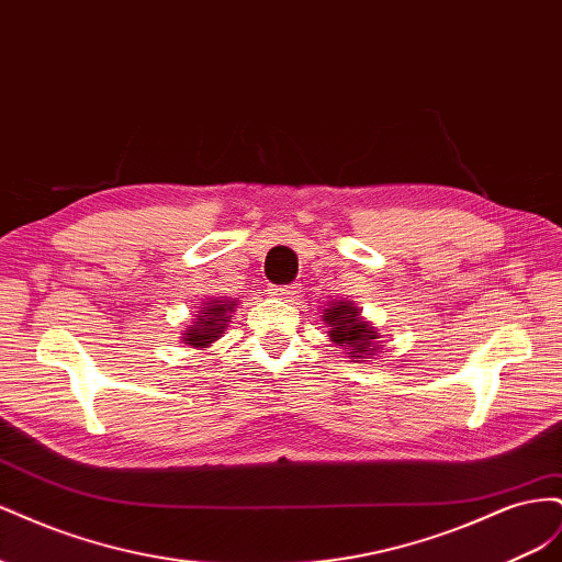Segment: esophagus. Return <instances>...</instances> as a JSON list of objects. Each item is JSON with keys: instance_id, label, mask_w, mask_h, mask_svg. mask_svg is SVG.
Returning a JSON list of instances; mask_svg holds the SVG:
<instances>
[{"instance_id": "obj_1", "label": "esophagus", "mask_w": 562, "mask_h": 562, "mask_svg": "<svg viewBox=\"0 0 562 562\" xmlns=\"http://www.w3.org/2000/svg\"><path fill=\"white\" fill-rule=\"evenodd\" d=\"M271 295L283 297V300H293L300 295V283H291V285H271L269 288Z\"/></svg>"}]
</instances>
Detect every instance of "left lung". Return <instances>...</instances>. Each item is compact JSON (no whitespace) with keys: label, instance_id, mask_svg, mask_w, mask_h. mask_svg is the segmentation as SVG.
Segmentation results:
<instances>
[{"label":"left lung","instance_id":"left-lung-1","mask_svg":"<svg viewBox=\"0 0 562 562\" xmlns=\"http://www.w3.org/2000/svg\"><path fill=\"white\" fill-rule=\"evenodd\" d=\"M326 307L328 310H323V321L328 326V337L349 353V359L359 363L370 359V356H378L382 349L380 333L361 316V310L351 300L328 302Z\"/></svg>","mask_w":562,"mask_h":562}]
</instances>
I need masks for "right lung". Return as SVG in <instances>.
I'll return each instance as SVG.
<instances>
[{
    "instance_id": "add662e5",
    "label": "right lung",
    "mask_w": 562,
    "mask_h": 562,
    "mask_svg": "<svg viewBox=\"0 0 562 562\" xmlns=\"http://www.w3.org/2000/svg\"><path fill=\"white\" fill-rule=\"evenodd\" d=\"M236 304L239 300H223V297H215V300H206L201 302L199 312L194 314L196 318H192V326H187L182 330V342L190 345L194 349H209L215 339L223 337L227 323H229V314H234Z\"/></svg>"
}]
</instances>
